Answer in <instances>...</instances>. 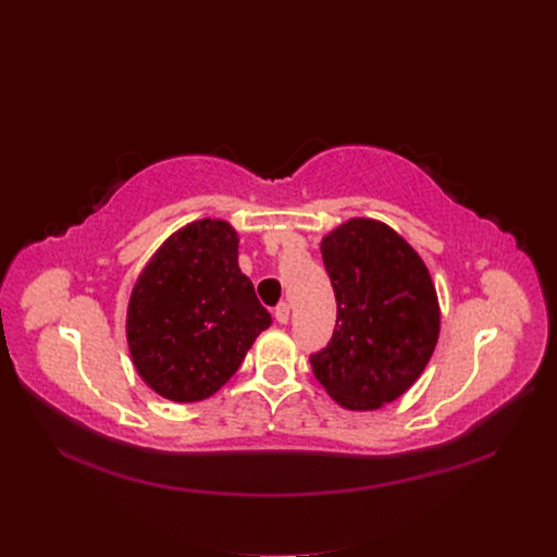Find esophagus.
<instances>
[{"mask_svg": "<svg viewBox=\"0 0 557 557\" xmlns=\"http://www.w3.org/2000/svg\"><path fill=\"white\" fill-rule=\"evenodd\" d=\"M273 315H275V320H277L280 325H286V323H288V305H286V302H284V305H280V307L275 309V313H273Z\"/></svg>", "mask_w": 557, "mask_h": 557, "instance_id": "34e87169", "label": "esophagus"}]
</instances>
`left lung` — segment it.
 <instances>
[{
	"label": "left lung",
	"instance_id": "left-lung-1",
	"mask_svg": "<svg viewBox=\"0 0 557 557\" xmlns=\"http://www.w3.org/2000/svg\"><path fill=\"white\" fill-rule=\"evenodd\" d=\"M336 296L332 341L313 374L349 411L401 397L426 368L441 307L420 255L382 221L349 219L320 244Z\"/></svg>",
	"mask_w": 557,
	"mask_h": 557
}]
</instances>
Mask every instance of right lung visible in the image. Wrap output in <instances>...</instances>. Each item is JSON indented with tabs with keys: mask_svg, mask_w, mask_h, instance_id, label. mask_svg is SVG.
Returning a JSON list of instances; mask_svg holds the SVG:
<instances>
[{
	"mask_svg": "<svg viewBox=\"0 0 557 557\" xmlns=\"http://www.w3.org/2000/svg\"><path fill=\"white\" fill-rule=\"evenodd\" d=\"M237 248L230 223L194 221L171 234L133 286L126 315L133 366L171 401L212 397L271 325Z\"/></svg>",
	"mask_w": 557,
	"mask_h": 557,
	"instance_id": "add662e5",
	"label": "right lung"
}]
</instances>
